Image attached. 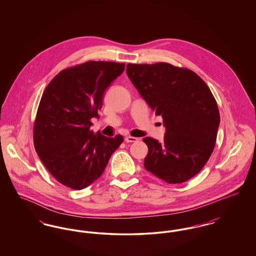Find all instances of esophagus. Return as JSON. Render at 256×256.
I'll return each instance as SVG.
<instances>
[{
    "mask_svg": "<svg viewBox=\"0 0 256 256\" xmlns=\"http://www.w3.org/2000/svg\"><path fill=\"white\" fill-rule=\"evenodd\" d=\"M124 141H126V143L137 142V141H138V138H136V137H132V136H126V137H124Z\"/></svg>",
    "mask_w": 256,
    "mask_h": 256,
    "instance_id": "34e87169",
    "label": "esophagus"
}]
</instances>
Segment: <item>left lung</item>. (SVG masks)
Here are the masks:
<instances>
[{"label":"left lung","instance_id":"obj_1","mask_svg":"<svg viewBox=\"0 0 256 256\" xmlns=\"http://www.w3.org/2000/svg\"><path fill=\"white\" fill-rule=\"evenodd\" d=\"M126 74L166 128L161 143L143 139L146 170L170 184L190 180L204 168L217 139L219 110L209 87L195 72L166 62L128 63Z\"/></svg>","mask_w":256,"mask_h":256}]
</instances>
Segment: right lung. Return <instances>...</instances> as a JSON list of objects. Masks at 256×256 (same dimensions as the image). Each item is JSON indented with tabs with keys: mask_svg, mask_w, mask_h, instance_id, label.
I'll return each instance as SVG.
<instances>
[{
	"mask_svg": "<svg viewBox=\"0 0 256 256\" xmlns=\"http://www.w3.org/2000/svg\"><path fill=\"white\" fill-rule=\"evenodd\" d=\"M124 63L87 61L62 70L46 87L34 126L39 158L61 184L82 190L104 172L122 135L106 137L90 130L104 93L124 70Z\"/></svg>",
	"mask_w": 256,
	"mask_h": 256,
	"instance_id": "add662e5",
	"label": "right lung"
}]
</instances>
